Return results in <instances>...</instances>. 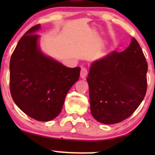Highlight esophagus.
<instances>
[{"label":"esophagus","instance_id":"34e87169","mask_svg":"<svg viewBox=\"0 0 155 155\" xmlns=\"http://www.w3.org/2000/svg\"><path fill=\"white\" fill-rule=\"evenodd\" d=\"M87 75V70L85 68H82L81 69L80 72V76L82 79H85Z\"/></svg>","mask_w":155,"mask_h":155}]
</instances>
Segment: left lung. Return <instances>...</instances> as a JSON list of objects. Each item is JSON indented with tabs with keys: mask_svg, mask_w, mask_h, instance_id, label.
Masks as SVG:
<instances>
[{
	"mask_svg": "<svg viewBox=\"0 0 155 155\" xmlns=\"http://www.w3.org/2000/svg\"><path fill=\"white\" fill-rule=\"evenodd\" d=\"M148 64L134 37L124 51H113L91 64L87 78L91 112L112 124L130 116L144 99Z\"/></svg>",
	"mask_w": 155,
	"mask_h": 155,
	"instance_id": "1",
	"label": "left lung"
}]
</instances>
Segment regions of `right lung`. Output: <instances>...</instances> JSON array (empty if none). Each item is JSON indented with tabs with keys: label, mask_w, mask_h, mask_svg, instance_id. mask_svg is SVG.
<instances>
[{
	"label": "right lung",
	"mask_w": 155,
	"mask_h": 155,
	"mask_svg": "<svg viewBox=\"0 0 155 155\" xmlns=\"http://www.w3.org/2000/svg\"><path fill=\"white\" fill-rule=\"evenodd\" d=\"M40 28H30L18 41L10 62V88L16 106L40 121L61 112L65 97L79 78L80 68H70L43 54L39 46Z\"/></svg>",
	"instance_id": "right-lung-1"
}]
</instances>
